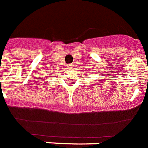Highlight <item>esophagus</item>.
I'll use <instances>...</instances> for the list:
<instances>
[{"mask_svg":"<svg viewBox=\"0 0 148 148\" xmlns=\"http://www.w3.org/2000/svg\"><path fill=\"white\" fill-rule=\"evenodd\" d=\"M68 66V67H73V66H74V65H73V64H69L68 66Z\"/></svg>","mask_w":148,"mask_h":148,"instance_id":"obj_1","label":"esophagus"}]
</instances>
